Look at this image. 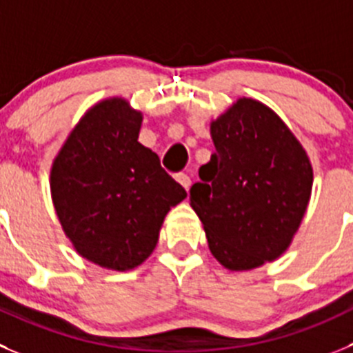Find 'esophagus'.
I'll list each match as a JSON object with an SVG mask.
<instances>
[{
  "label": "esophagus",
  "mask_w": 353,
  "mask_h": 353,
  "mask_svg": "<svg viewBox=\"0 0 353 353\" xmlns=\"http://www.w3.org/2000/svg\"><path fill=\"white\" fill-rule=\"evenodd\" d=\"M176 181L184 188V190H186V192L190 190V186H192V179H190V176H188V174H183V172L176 174Z\"/></svg>",
  "instance_id": "obj_1"
}]
</instances>
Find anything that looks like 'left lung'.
Segmentation results:
<instances>
[{"label": "left lung", "mask_w": 353, "mask_h": 353, "mask_svg": "<svg viewBox=\"0 0 353 353\" xmlns=\"http://www.w3.org/2000/svg\"><path fill=\"white\" fill-rule=\"evenodd\" d=\"M214 153L199 169L190 205L214 258L228 270L258 268L285 251L310 200L314 170L284 121L239 99L212 121Z\"/></svg>", "instance_id": "obj_1"}]
</instances>
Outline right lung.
<instances>
[{"label":"right lung","mask_w":353,"mask_h":353,"mask_svg":"<svg viewBox=\"0 0 353 353\" xmlns=\"http://www.w3.org/2000/svg\"><path fill=\"white\" fill-rule=\"evenodd\" d=\"M141 121L123 99L99 102L71 132L50 174L55 212L78 254L118 272L153 252L165 214L186 199L158 154L137 141Z\"/></svg>","instance_id":"add662e5"}]
</instances>
